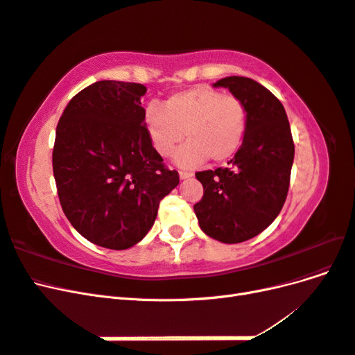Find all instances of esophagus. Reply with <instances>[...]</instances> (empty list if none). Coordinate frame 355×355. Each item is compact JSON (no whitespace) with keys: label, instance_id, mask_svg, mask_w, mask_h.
I'll return each instance as SVG.
<instances>
[{"label":"esophagus","instance_id":"1","mask_svg":"<svg viewBox=\"0 0 355 355\" xmlns=\"http://www.w3.org/2000/svg\"><path fill=\"white\" fill-rule=\"evenodd\" d=\"M192 176V173H189V171H179V178L182 179V180H185V179H191Z\"/></svg>","mask_w":355,"mask_h":355}]
</instances>
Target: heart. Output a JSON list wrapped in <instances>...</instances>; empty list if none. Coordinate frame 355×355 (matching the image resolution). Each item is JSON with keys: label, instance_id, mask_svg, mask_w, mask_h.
Segmentation results:
<instances>
[{"label": "heart", "instance_id": "b5f03b06", "mask_svg": "<svg viewBox=\"0 0 355 355\" xmlns=\"http://www.w3.org/2000/svg\"><path fill=\"white\" fill-rule=\"evenodd\" d=\"M144 125L155 151L170 157L182 139L175 163L196 168L210 158L223 163L240 151L247 132V110L235 96L198 85L171 94L161 106L149 103L144 111Z\"/></svg>", "mask_w": 355, "mask_h": 355}]
</instances>
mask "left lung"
<instances>
[{
  "mask_svg": "<svg viewBox=\"0 0 355 355\" xmlns=\"http://www.w3.org/2000/svg\"><path fill=\"white\" fill-rule=\"evenodd\" d=\"M213 87L228 89L244 103L247 132L230 167L196 173L204 196L194 211L204 234L234 244L256 237L282 211L295 145L284 106L262 84L234 75Z\"/></svg>",
  "mask_w": 355,
  "mask_h": 355,
  "instance_id": "left-lung-1",
  "label": "left lung"
}]
</instances>
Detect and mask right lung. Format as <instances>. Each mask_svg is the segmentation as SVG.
Instances as JSON below:
<instances>
[{
	"label": "right lung",
	"mask_w": 355,
	"mask_h": 355,
	"mask_svg": "<svg viewBox=\"0 0 355 355\" xmlns=\"http://www.w3.org/2000/svg\"><path fill=\"white\" fill-rule=\"evenodd\" d=\"M146 87L103 80L73 96L53 148L63 213L90 243L124 250L153 228L159 201L179 185L144 125Z\"/></svg>",
	"instance_id": "1"
}]
</instances>
